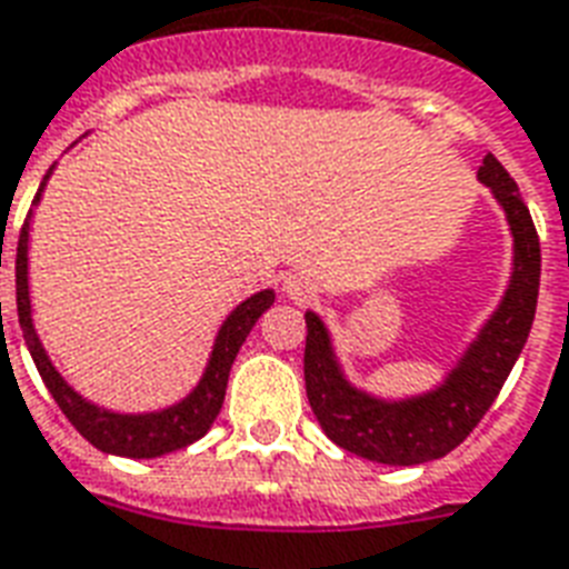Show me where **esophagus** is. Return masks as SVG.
<instances>
[{
	"label": "esophagus",
	"instance_id": "34e87169",
	"mask_svg": "<svg viewBox=\"0 0 569 569\" xmlns=\"http://www.w3.org/2000/svg\"><path fill=\"white\" fill-rule=\"evenodd\" d=\"M283 292L298 303H307L316 298V286L310 277L303 274H286L283 277Z\"/></svg>",
	"mask_w": 569,
	"mask_h": 569
}]
</instances>
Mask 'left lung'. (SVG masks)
Returning <instances> with one entry per match:
<instances>
[{
	"mask_svg": "<svg viewBox=\"0 0 569 569\" xmlns=\"http://www.w3.org/2000/svg\"><path fill=\"white\" fill-rule=\"evenodd\" d=\"M480 184L505 211L513 262L501 301L475 340L468 342L457 363L429 390L406 397H381L358 388L333 346L331 328L316 310H307V349H303V381L307 400L325 436L349 453L381 462V466H423L448 457L480 423L498 390L513 370L526 346L537 310L540 289V238L526 202L492 154L477 169Z\"/></svg>",
	"mask_w": 569,
	"mask_h": 569,
	"instance_id": "left-lung-1",
	"label": "left lung"
}]
</instances>
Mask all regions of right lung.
<instances>
[{
	"label": "right lung",
	"instance_id": "right-lung-1",
	"mask_svg": "<svg viewBox=\"0 0 569 569\" xmlns=\"http://www.w3.org/2000/svg\"><path fill=\"white\" fill-rule=\"evenodd\" d=\"M53 169L56 163L47 169L41 188L32 199V208H29V217H26L23 229H20V241H17V316H20L23 340L29 346L34 367L41 372L47 390L53 393V400L59 402V409L64 411V418L71 420L82 439L92 441L94 448L103 450V453L128 459H154L163 457V453H172V450L188 448V445L206 436L217 415H220V409H223L232 361H236L241 342L247 340V333L253 331V325L259 322V316L274 303V289H262V292L250 295L247 301L238 303L236 310L223 319V325L217 328L214 346L208 352L206 370H202L197 385L172 406H163L158 411H112L98 406V402L86 400L80 390L56 370V363L50 361V355L43 349L38 328H34L32 292H29V232H32L34 206L41 202Z\"/></svg>",
	"mask_w": 569,
	"mask_h": 569
}]
</instances>
